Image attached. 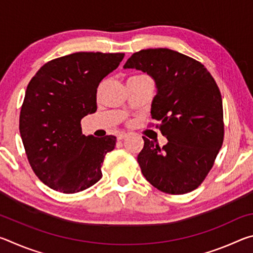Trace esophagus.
I'll return each instance as SVG.
<instances>
[{"label": "esophagus", "instance_id": "1", "mask_svg": "<svg viewBox=\"0 0 253 253\" xmlns=\"http://www.w3.org/2000/svg\"><path fill=\"white\" fill-rule=\"evenodd\" d=\"M127 136H128L127 132H121V134H118L117 139H118V140H123V139H125Z\"/></svg>", "mask_w": 253, "mask_h": 253}]
</instances>
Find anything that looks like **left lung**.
Listing matches in <instances>:
<instances>
[{"label": "left lung", "mask_w": 253, "mask_h": 253, "mask_svg": "<svg viewBox=\"0 0 253 253\" xmlns=\"http://www.w3.org/2000/svg\"><path fill=\"white\" fill-rule=\"evenodd\" d=\"M124 69L140 70L155 81L151 115L169 140L161 148L143 137L137 162L145 178L169 194L195 190L223 143L222 98L213 77L201 62L166 48L140 50Z\"/></svg>", "instance_id": "1"}]
</instances>
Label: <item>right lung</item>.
<instances>
[{"label": "right lung", "mask_w": 253, "mask_h": 253, "mask_svg": "<svg viewBox=\"0 0 253 253\" xmlns=\"http://www.w3.org/2000/svg\"><path fill=\"white\" fill-rule=\"evenodd\" d=\"M125 53L76 52L51 60L30 81L20 114V134L40 181L78 193L101 178L116 137L85 136L80 122L97 110V88Z\"/></svg>", "instance_id": "add662e5"}]
</instances>
